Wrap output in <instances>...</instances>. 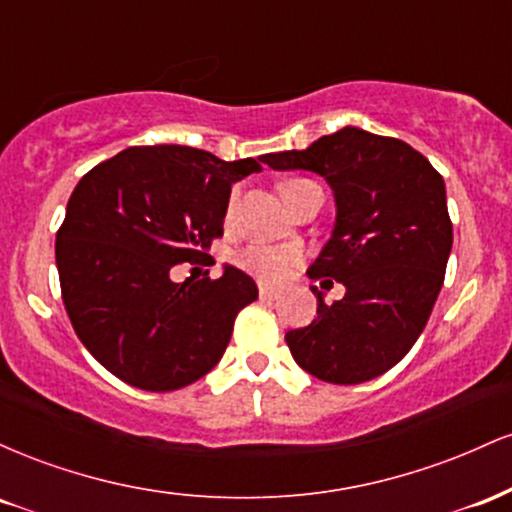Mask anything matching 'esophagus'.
<instances>
[{"label": "esophagus", "mask_w": 512, "mask_h": 512, "mask_svg": "<svg viewBox=\"0 0 512 512\" xmlns=\"http://www.w3.org/2000/svg\"><path fill=\"white\" fill-rule=\"evenodd\" d=\"M274 298H279V293L267 289V286H260V301H274Z\"/></svg>", "instance_id": "1"}]
</instances>
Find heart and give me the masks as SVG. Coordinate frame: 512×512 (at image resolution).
I'll use <instances>...</instances> for the list:
<instances>
[{
	"instance_id": "b5f03b06",
	"label": "heart",
	"mask_w": 512,
	"mask_h": 512,
	"mask_svg": "<svg viewBox=\"0 0 512 512\" xmlns=\"http://www.w3.org/2000/svg\"><path fill=\"white\" fill-rule=\"evenodd\" d=\"M298 182L305 180L286 182L281 190L298 185ZM233 209H236V195L228 202V214H233ZM240 264H243V269H248L255 279H260L262 284L279 286L298 269V264H301V252L296 248H289V245H250V248L243 250V255H240Z\"/></svg>"
}]
</instances>
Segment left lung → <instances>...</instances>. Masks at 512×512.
<instances>
[{
	"mask_svg": "<svg viewBox=\"0 0 512 512\" xmlns=\"http://www.w3.org/2000/svg\"><path fill=\"white\" fill-rule=\"evenodd\" d=\"M274 170H310L332 187V236L308 267L310 279L344 286L342 301L286 332L303 370L334 385L378 378L407 356L443 286L452 223L440 173L416 149L346 125L303 151L260 156Z\"/></svg>",
	"mask_w": 512,
	"mask_h": 512,
	"instance_id": "8db88e82",
	"label": "left lung"
}]
</instances>
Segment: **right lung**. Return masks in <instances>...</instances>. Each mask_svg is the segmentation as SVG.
<instances>
[{"label": "right lung", "instance_id": "right-lung-1", "mask_svg": "<svg viewBox=\"0 0 512 512\" xmlns=\"http://www.w3.org/2000/svg\"><path fill=\"white\" fill-rule=\"evenodd\" d=\"M260 170L192 146H132L74 187L55 243L62 301L81 344L127 385L180 390L221 361L255 281L226 264L214 281L175 284L170 269L207 255L231 185Z\"/></svg>", "mask_w": 512, "mask_h": 512}]
</instances>
